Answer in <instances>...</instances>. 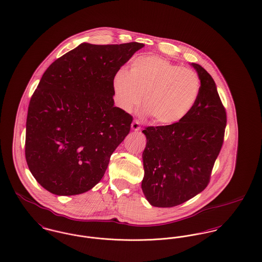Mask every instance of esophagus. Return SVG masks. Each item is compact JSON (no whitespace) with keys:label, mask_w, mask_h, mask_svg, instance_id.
<instances>
[{"label":"esophagus","mask_w":262,"mask_h":262,"mask_svg":"<svg viewBox=\"0 0 262 262\" xmlns=\"http://www.w3.org/2000/svg\"><path fill=\"white\" fill-rule=\"evenodd\" d=\"M132 128L134 129V130H140L141 129V121H139V120H135V121H133V123H132Z\"/></svg>","instance_id":"1"}]
</instances>
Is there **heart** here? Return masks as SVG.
<instances>
[{"instance_id":"1","label":"heart","mask_w":262,"mask_h":262,"mask_svg":"<svg viewBox=\"0 0 262 262\" xmlns=\"http://www.w3.org/2000/svg\"><path fill=\"white\" fill-rule=\"evenodd\" d=\"M115 90L121 107L130 112L140 105L155 122L173 124L185 119L199 101L202 81L189 69L156 56L137 58L128 73L120 71Z\"/></svg>"}]
</instances>
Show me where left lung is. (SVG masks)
I'll return each mask as SVG.
<instances>
[{
    "mask_svg": "<svg viewBox=\"0 0 262 262\" xmlns=\"http://www.w3.org/2000/svg\"><path fill=\"white\" fill-rule=\"evenodd\" d=\"M202 81L199 101L189 115L173 124L145 126L142 191L157 207L189 201L208 185L223 141L226 112L211 76L191 63Z\"/></svg>",
    "mask_w": 262,
    "mask_h": 262,
    "instance_id": "obj_1",
    "label": "left lung"
}]
</instances>
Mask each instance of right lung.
Wrapping results in <instances>:
<instances>
[{"instance_id": "right-lung-1", "label": "right lung", "mask_w": 262, "mask_h": 262, "mask_svg": "<svg viewBox=\"0 0 262 262\" xmlns=\"http://www.w3.org/2000/svg\"><path fill=\"white\" fill-rule=\"evenodd\" d=\"M143 43L83 42L43 73L29 103L25 155L40 185L57 195L101 181L133 117L114 105V80Z\"/></svg>"}]
</instances>
